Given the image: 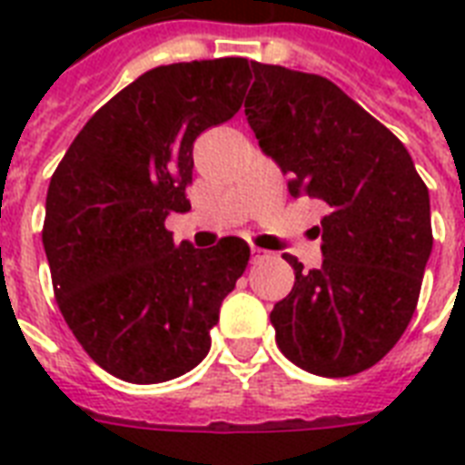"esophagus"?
Masks as SVG:
<instances>
[{
  "mask_svg": "<svg viewBox=\"0 0 465 465\" xmlns=\"http://www.w3.org/2000/svg\"><path fill=\"white\" fill-rule=\"evenodd\" d=\"M268 258H270V253H268V251H262V248H258V246H253V248H251V261H253V262L268 261Z\"/></svg>",
  "mask_w": 465,
  "mask_h": 465,
  "instance_id": "1",
  "label": "esophagus"
}]
</instances>
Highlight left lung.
<instances>
[{
  "label": "left lung",
  "mask_w": 465,
  "mask_h": 465,
  "mask_svg": "<svg viewBox=\"0 0 465 465\" xmlns=\"http://www.w3.org/2000/svg\"><path fill=\"white\" fill-rule=\"evenodd\" d=\"M251 64L255 140L287 173L292 197L328 207L316 226L323 265L306 272L284 253L297 280L270 313L277 347L311 374H360L415 313L432 253L430 193L403 142L331 79Z\"/></svg>",
  "instance_id": "8db88e82"
}]
</instances>
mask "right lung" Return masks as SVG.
Wrapping results in <instances>:
<instances>
[{"label": "right lung", "instance_id": "add662e5", "mask_svg": "<svg viewBox=\"0 0 465 465\" xmlns=\"http://www.w3.org/2000/svg\"><path fill=\"white\" fill-rule=\"evenodd\" d=\"M251 79L243 57L149 69L94 113L50 178L43 246L54 299L86 354L123 381L195 369L246 270L243 239L173 243L166 217L190 210L193 142L239 113Z\"/></svg>", "mask_w": 465, "mask_h": 465}]
</instances>
